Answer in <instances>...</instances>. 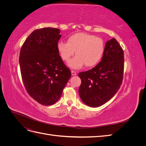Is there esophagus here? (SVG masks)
<instances>
[{
	"label": "esophagus",
	"mask_w": 146,
	"mask_h": 146,
	"mask_svg": "<svg viewBox=\"0 0 146 146\" xmlns=\"http://www.w3.org/2000/svg\"><path fill=\"white\" fill-rule=\"evenodd\" d=\"M71 74L72 76H76L77 72L76 71H74V70H71Z\"/></svg>",
	"instance_id": "esophagus-1"
}]
</instances>
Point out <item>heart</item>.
<instances>
[{
    "mask_svg": "<svg viewBox=\"0 0 146 146\" xmlns=\"http://www.w3.org/2000/svg\"><path fill=\"white\" fill-rule=\"evenodd\" d=\"M104 48L102 39L84 33L72 35L68 42L60 41L57 45L61 58L64 61H68L76 51V56L68 63L72 69H80L84 64L88 68L95 66L102 57Z\"/></svg>",
    "mask_w": 146,
    "mask_h": 146,
    "instance_id": "1",
    "label": "heart"
}]
</instances>
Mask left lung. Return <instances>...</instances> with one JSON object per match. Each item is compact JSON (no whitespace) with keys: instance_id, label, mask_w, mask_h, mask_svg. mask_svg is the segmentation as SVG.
<instances>
[{"instance_id":"left-lung-1","label":"left lung","mask_w":146,"mask_h":146,"mask_svg":"<svg viewBox=\"0 0 146 146\" xmlns=\"http://www.w3.org/2000/svg\"><path fill=\"white\" fill-rule=\"evenodd\" d=\"M123 62L122 48L112 38L106 42L100 63L91 70L78 74L82 80L78 92L84 104L98 107L116 94L122 82Z\"/></svg>"}]
</instances>
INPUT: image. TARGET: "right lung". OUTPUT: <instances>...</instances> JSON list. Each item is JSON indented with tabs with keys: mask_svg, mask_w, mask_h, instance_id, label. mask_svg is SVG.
I'll return each instance as SVG.
<instances>
[{
	"mask_svg": "<svg viewBox=\"0 0 146 146\" xmlns=\"http://www.w3.org/2000/svg\"><path fill=\"white\" fill-rule=\"evenodd\" d=\"M60 30L43 28L34 30L21 47L19 65L26 90L43 105L55 104L71 76L57 48Z\"/></svg>",
	"mask_w": 146,
	"mask_h": 146,
	"instance_id": "right-lung-1",
	"label": "right lung"
}]
</instances>
